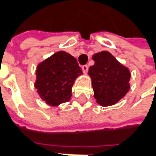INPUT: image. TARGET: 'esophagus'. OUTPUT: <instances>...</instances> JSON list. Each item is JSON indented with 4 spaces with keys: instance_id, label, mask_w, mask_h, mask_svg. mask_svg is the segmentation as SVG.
Instances as JSON below:
<instances>
[{
    "instance_id": "34e87169",
    "label": "esophagus",
    "mask_w": 156,
    "mask_h": 156,
    "mask_svg": "<svg viewBox=\"0 0 156 156\" xmlns=\"http://www.w3.org/2000/svg\"><path fill=\"white\" fill-rule=\"evenodd\" d=\"M82 70L83 72V73H87L88 71V65H83V66H82Z\"/></svg>"
}]
</instances>
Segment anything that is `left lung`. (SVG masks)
<instances>
[{
    "instance_id": "8db88e82",
    "label": "left lung",
    "mask_w": 156,
    "mask_h": 156,
    "mask_svg": "<svg viewBox=\"0 0 156 156\" xmlns=\"http://www.w3.org/2000/svg\"><path fill=\"white\" fill-rule=\"evenodd\" d=\"M94 64L88 69L96 102L110 106L124 98L130 88V72L107 51L93 56Z\"/></svg>"
}]
</instances>
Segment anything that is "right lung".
I'll return each mask as SVG.
<instances>
[{
  "label": "right lung",
  "instance_id": "add662e5",
  "mask_svg": "<svg viewBox=\"0 0 156 156\" xmlns=\"http://www.w3.org/2000/svg\"><path fill=\"white\" fill-rule=\"evenodd\" d=\"M81 74L83 72L77 59L60 51L37 65L34 85L46 104L58 106L70 100L75 79Z\"/></svg>",
  "mask_w": 156,
  "mask_h": 156
}]
</instances>
